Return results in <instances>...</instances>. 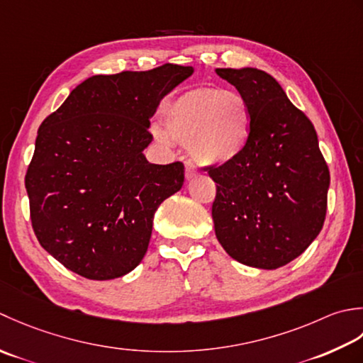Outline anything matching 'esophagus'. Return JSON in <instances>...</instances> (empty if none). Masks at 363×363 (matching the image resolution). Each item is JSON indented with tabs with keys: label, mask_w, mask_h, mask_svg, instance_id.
I'll return each instance as SVG.
<instances>
[{
	"label": "esophagus",
	"mask_w": 363,
	"mask_h": 363,
	"mask_svg": "<svg viewBox=\"0 0 363 363\" xmlns=\"http://www.w3.org/2000/svg\"><path fill=\"white\" fill-rule=\"evenodd\" d=\"M196 175H197V171H196L194 164H192L191 161H186V179L191 180V179H194Z\"/></svg>",
	"instance_id": "esophagus-1"
}]
</instances>
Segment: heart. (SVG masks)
I'll return each instance as SVG.
<instances>
[{
	"label": "heart",
	"mask_w": 363,
	"mask_h": 363,
	"mask_svg": "<svg viewBox=\"0 0 363 363\" xmlns=\"http://www.w3.org/2000/svg\"><path fill=\"white\" fill-rule=\"evenodd\" d=\"M162 123L169 138L188 144L197 162L220 166L246 149L252 131V111L238 91L197 87L166 108ZM155 136L167 143L164 131L155 130Z\"/></svg>",
	"instance_id": "b5f03b06"
}]
</instances>
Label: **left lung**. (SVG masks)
<instances>
[{
  "mask_svg": "<svg viewBox=\"0 0 363 363\" xmlns=\"http://www.w3.org/2000/svg\"><path fill=\"white\" fill-rule=\"evenodd\" d=\"M249 101L252 131L235 160L205 171L216 183V238L242 264L276 269L299 257L321 232L329 167L308 117L269 73L216 69Z\"/></svg>",
  "mask_w": 363,
  "mask_h": 363,
  "instance_id": "left-lung-1",
  "label": "left lung"
}]
</instances>
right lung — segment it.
<instances>
[{
  "mask_svg": "<svg viewBox=\"0 0 363 363\" xmlns=\"http://www.w3.org/2000/svg\"><path fill=\"white\" fill-rule=\"evenodd\" d=\"M194 69L95 75L42 122L25 177L40 246L91 280L128 274L143 260L153 216L180 191L183 162L152 164L150 117Z\"/></svg>",
  "mask_w": 363,
  "mask_h": 363,
  "instance_id": "obj_1",
  "label": "right lung"
}]
</instances>
